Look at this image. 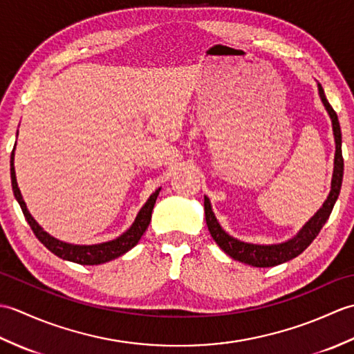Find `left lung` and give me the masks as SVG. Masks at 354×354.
<instances>
[{"label": "left lung", "mask_w": 354, "mask_h": 354, "mask_svg": "<svg viewBox=\"0 0 354 354\" xmlns=\"http://www.w3.org/2000/svg\"><path fill=\"white\" fill-rule=\"evenodd\" d=\"M318 93L321 97V102L324 104L327 114L332 120L333 127V137H335V161H333V176H332V185H330V193L324 204L315 213L309 221H307L303 228L299 230L292 239L286 240L281 243L274 245H259V243H248L243 240H239L236 237L230 236L225 231L219 221L216 219L213 213L212 202L207 196H204V207H205V221L208 225V231L212 234L214 242L221 246L223 252H227L231 259L237 261H242L245 265H251L254 268H270L281 265L284 261H289L295 259L297 255L301 254L307 246H309L313 239L319 234L321 228L324 227L330 213L336 204L337 196H339L341 187H342V178H344V160H342V133L339 120H337L336 112L330 106V103L326 99L324 89L321 84H318Z\"/></svg>", "instance_id": "obj_1"}]
</instances>
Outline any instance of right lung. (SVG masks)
Here are the masks:
<instances>
[{"label": "right lung", "instance_id": "add662e5", "mask_svg": "<svg viewBox=\"0 0 354 354\" xmlns=\"http://www.w3.org/2000/svg\"><path fill=\"white\" fill-rule=\"evenodd\" d=\"M15 149H17V142H15V147L12 150V156H10V178H12L13 194L18 201L22 213H24V217L28 222L30 228L33 230L35 236L53 254L64 260L79 263V265L93 266V265H102V263H106V261H111V260L120 257V255H123L127 251H131L132 248L140 242L141 236L145 234L147 227H149L150 217H152V209L155 207L156 198H158V194H160L161 189H158V190H155V193L150 194V198L147 199L146 204L141 207V209L138 212L137 217H135V221L129 227V230H126L122 236H118L114 240H109V242L95 243V245L66 243V242H62V240L53 237L51 234H48L47 231H44L41 225L33 219L32 214H30L26 202H24V199H22L18 183H17V173H15V162H13L15 161Z\"/></svg>", "mask_w": 354, "mask_h": 354}]
</instances>
